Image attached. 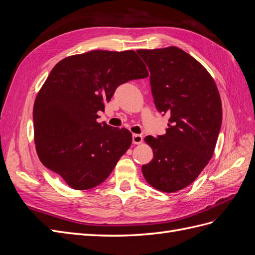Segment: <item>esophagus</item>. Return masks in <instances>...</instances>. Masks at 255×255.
Returning <instances> with one entry per match:
<instances>
[{
	"mask_svg": "<svg viewBox=\"0 0 255 255\" xmlns=\"http://www.w3.org/2000/svg\"><path fill=\"white\" fill-rule=\"evenodd\" d=\"M142 140H143V137L141 135H139V134H134L133 135V143L139 144V143L142 142Z\"/></svg>",
	"mask_w": 255,
	"mask_h": 255,
	"instance_id": "1",
	"label": "esophagus"
}]
</instances>
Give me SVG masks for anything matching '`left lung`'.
Segmentation results:
<instances>
[{"instance_id": "left-lung-1", "label": "left lung", "mask_w": 255, "mask_h": 255, "mask_svg": "<svg viewBox=\"0 0 255 255\" xmlns=\"http://www.w3.org/2000/svg\"><path fill=\"white\" fill-rule=\"evenodd\" d=\"M137 53L149 67L154 104L170 116L165 135L144 138L153 159L141 171L154 188L175 192L194 182L213 156L222 121L219 91L206 69L179 48Z\"/></svg>"}]
</instances>
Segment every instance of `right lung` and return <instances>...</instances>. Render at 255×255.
I'll use <instances>...</instances> for the list:
<instances>
[{"instance_id": "add662e5", "label": "right lung", "mask_w": 255, "mask_h": 255, "mask_svg": "<svg viewBox=\"0 0 255 255\" xmlns=\"http://www.w3.org/2000/svg\"><path fill=\"white\" fill-rule=\"evenodd\" d=\"M135 51L95 50L61 59L35 100L36 151L41 163L73 189L103 183L132 143L128 129L99 123L119 85L144 79Z\"/></svg>"}]
</instances>
